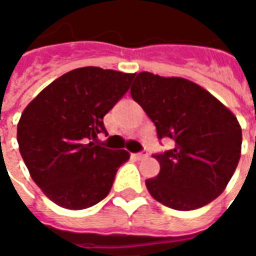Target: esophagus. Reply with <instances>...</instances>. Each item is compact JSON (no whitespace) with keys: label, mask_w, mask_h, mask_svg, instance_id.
Wrapping results in <instances>:
<instances>
[{"label":"esophagus","mask_w":256,"mask_h":256,"mask_svg":"<svg viewBox=\"0 0 256 256\" xmlns=\"http://www.w3.org/2000/svg\"><path fill=\"white\" fill-rule=\"evenodd\" d=\"M137 159H144V158H146L148 156V152L146 150H142V152H140V154H137Z\"/></svg>","instance_id":"34e87169"}]
</instances>
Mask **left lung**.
Wrapping results in <instances>:
<instances>
[{
    "label": "left lung",
    "mask_w": 256,
    "mask_h": 256,
    "mask_svg": "<svg viewBox=\"0 0 256 256\" xmlns=\"http://www.w3.org/2000/svg\"><path fill=\"white\" fill-rule=\"evenodd\" d=\"M132 97L154 122L158 138L174 141L155 154L160 172L145 185L152 198L170 208L190 211L224 192L242 152V128L222 102L184 78L140 72Z\"/></svg>",
    "instance_id": "left-lung-1"
}]
</instances>
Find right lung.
<instances>
[{
  "mask_svg": "<svg viewBox=\"0 0 256 256\" xmlns=\"http://www.w3.org/2000/svg\"><path fill=\"white\" fill-rule=\"evenodd\" d=\"M134 74L84 67L64 74L27 106L19 124L20 155L34 182L60 207L84 210L106 198L128 150L96 142L102 119Z\"/></svg>",
  "mask_w": 256,
  "mask_h": 256,
  "instance_id": "add662e5",
  "label": "right lung"
}]
</instances>
